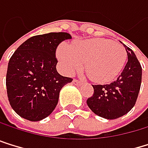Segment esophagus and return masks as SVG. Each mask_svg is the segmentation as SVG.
<instances>
[{
	"label": "esophagus",
	"instance_id": "34e87169",
	"mask_svg": "<svg viewBox=\"0 0 148 148\" xmlns=\"http://www.w3.org/2000/svg\"><path fill=\"white\" fill-rule=\"evenodd\" d=\"M73 84H75V85H77V86H80V85H82V82H81V81H79V80L75 79V80L73 81Z\"/></svg>",
	"mask_w": 148,
	"mask_h": 148
}]
</instances>
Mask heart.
<instances>
[{
	"label": "heart",
	"instance_id": "1",
	"mask_svg": "<svg viewBox=\"0 0 148 148\" xmlns=\"http://www.w3.org/2000/svg\"><path fill=\"white\" fill-rule=\"evenodd\" d=\"M58 58L67 73L80 70L85 64L88 76L97 82H107L114 79L123 70L126 60L125 48L108 39L94 38L62 47Z\"/></svg>",
	"mask_w": 148,
	"mask_h": 148
}]
</instances>
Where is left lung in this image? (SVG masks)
Listing matches in <instances>:
<instances>
[{
  "label": "left lung",
  "instance_id": "left-lung-1",
  "mask_svg": "<svg viewBox=\"0 0 148 148\" xmlns=\"http://www.w3.org/2000/svg\"><path fill=\"white\" fill-rule=\"evenodd\" d=\"M128 61L119 77L110 84L92 85L93 95L87 99L90 110L100 117L116 119L135 106L141 85L142 67L136 55L124 45Z\"/></svg>",
  "mask_w": 148,
  "mask_h": 148
}]
</instances>
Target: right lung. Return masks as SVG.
<instances>
[{"label": "right lung", "mask_w": 148, "mask_h": 148, "mask_svg": "<svg viewBox=\"0 0 148 148\" xmlns=\"http://www.w3.org/2000/svg\"><path fill=\"white\" fill-rule=\"evenodd\" d=\"M72 39L67 33L35 35L23 42L11 56L6 87L10 104L21 117L41 121L53 112L62 87L73 81L57 72L58 46Z\"/></svg>", "instance_id": "1"}]
</instances>
